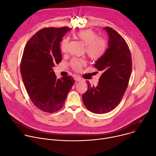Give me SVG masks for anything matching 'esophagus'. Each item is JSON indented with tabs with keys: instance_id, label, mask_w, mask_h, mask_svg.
<instances>
[{
	"instance_id": "obj_1",
	"label": "esophagus",
	"mask_w": 156,
	"mask_h": 156,
	"mask_svg": "<svg viewBox=\"0 0 156 156\" xmlns=\"http://www.w3.org/2000/svg\"><path fill=\"white\" fill-rule=\"evenodd\" d=\"M74 79H75V80H76V81H79V82H80V81H82V79L81 77H80L77 76H75Z\"/></svg>"
}]
</instances>
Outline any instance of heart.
Segmentation results:
<instances>
[{"mask_svg":"<svg viewBox=\"0 0 156 156\" xmlns=\"http://www.w3.org/2000/svg\"><path fill=\"white\" fill-rule=\"evenodd\" d=\"M74 37L85 46V52L92 60H97L101 57L107 49V41L101 38L98 37L97 33L92 30L88 29L77 32ZM69 39L64 38L61 43V49L62 53L67 50ZM86 62L82 59H73L71 62L72 67L77 71H80Z\"/></svg>","mask_w":156,"mask_h":156,"instance_id":"obj_1","label":"heart"}]
</instances>
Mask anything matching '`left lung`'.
Returning a JSON list of instances; mask_svg holds the SVG:
<instances>
[{
    "instance_id": "8db88e82",
    "label": "left lung",
    "mask_w": 156,
    "mask_h": 156,
    "mask_svg": "<svg viewBox=\"0 0 156 156\" xmlns=\"http://www.w3.org/2000/svg\"><path fill=\"white\" fill-rule=\"evenodd\" d=\"M108 35V48L94 67L102 73L96 87L87 82L82 95L85 107L94 113H105L119 105L127 89L132 71L131 52L125 39L110 27L103 28Z\"/></svg>"
}]
</instances>
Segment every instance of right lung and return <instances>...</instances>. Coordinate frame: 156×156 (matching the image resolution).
<instances>
[{
  "instance_id": "1",
  "label": "right lung",
  "mask_w": 156,
  "mask_h": 156,
  "mask_svg": "<svg viewBox=\"0 0 156 156\" xmlns=\"http://www.w3.org/2000/svg\"><path fill=\"white\" fill-rule=\"evenodd\" d=\"M69 30L66 27L41 29L24 49L20 72L26 90L33 104L47 113L62 107L75 82L69 76L57 79L53 69L62 60L60 43Z\"/></svg>"
}]
</instances>
